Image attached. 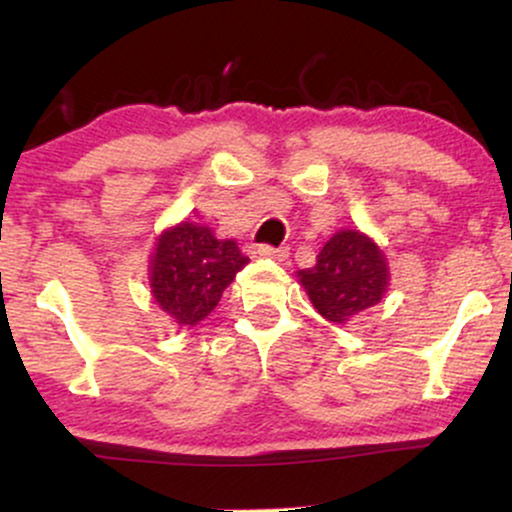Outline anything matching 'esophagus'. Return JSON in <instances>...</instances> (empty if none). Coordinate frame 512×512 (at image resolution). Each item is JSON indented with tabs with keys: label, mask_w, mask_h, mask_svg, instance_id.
I'll use <instances>...</instances> for the list:
<instances>
[{
	"label": "esophagus",
	"mask_w": 512,
	"mask_h": 512,
	"mask_svg": "<svg viewBox=\"0 0 512 512\" xmlns=\"http://www.w3.org/2000/svg\"><path fill=\"white\" fill-rule=\"evenodd\" d=\"M257 255L267 257V260H274V262H284L286 257H289V250L274 248V245H260V248H257Z\"/></svg>",
	"instance_id": "obj_1"
}]
</instances>
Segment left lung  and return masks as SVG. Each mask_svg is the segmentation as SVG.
Returning a JSON list of instances; mask_svg holds the SVG:
<instances>
[{"label": "left lung", "instance_id": "left-lung-1", "mask_svg": "<svg viewBox=\"0 0 512 512\" xmlns=\"http://www.w3.org/2000/svg\"><path fill=\"white\" fill-rule=\"evenodd\" d=\"M298 276L317 313L330 322H349L387 289V264L378 245L356 231L332 236L315 267L301 269Z\"/></svg>", "mask_w": 512, "mask_h": 512}]
</instances>
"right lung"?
<instances>
[{"label":"right lung","instance_id":"right-lung-1","mask_svg":"<svg viewBox=\"0 0 512 512\" xmlns=\"http://www.w3.org/2000/svg\"><path fill=\"white\" fill-rule=\"evenodd\" d=\"M248 257L233 240H216L209 228L182 221L158 238L151 260L156 303L180 325L204 320Z\"/></svg>","mask_w":512,"mask_h":512}]
</instances>
